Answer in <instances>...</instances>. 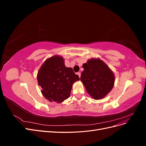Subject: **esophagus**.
Wrapping results in <instances>:
<instances>
[{
  "mask_svg": "<svg viewBox=\"0 0 146 146\" xmlns=\"http://www.w3.org/2000/svg\"><path fill=\"white\" fill-rule=\"evenodd\" d=\"M77 74L79 78H80V76H81V74H80V72H77Z\"/></svg>",
  "mask_w": 146,
  "mask_h": 146,
  "instance_id": "34e87169",
  "label": "esophagus"
}]
</instances>
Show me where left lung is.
<instances>
[{"label":"left lung","instance_id":"left-lung-1","mask_svg":"<svg viewBox=\"0 0 146 146\" xmlns=\"http://www.w3.org/2000/svg\"><path fill=\"white\" fill-rule=\"evenodd\" d=\"M84 70L80 80L86 90L94 99H101L113 89L114 75L102 60L99 58L88 60L82 66Z\"/></svg>","mask_w":146,"mask_h":146}]
</instances>
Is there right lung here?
I'll return each instance as SVG.
<instances>
[{
    "instance_id": "obj_1",
    "label": "right lung",
    "mask_w": 146,
    "mask_h": 146,
    "mask_svg": "<svg viewBox=\"0 0 146 146\" xmlns=\"http://www.w3.org/2000/svg\"><path fill=\"white\" fill-rule=\"evenodd\" d=\"M37 80L46 99L61 103L69 98L73 83L80 78L72 68L66 67L62 56L55 55L42 64L38 72Z\"/></svg>"
}]
</instances>
